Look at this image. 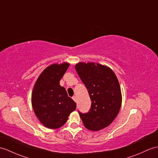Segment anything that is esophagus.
Returning <instances> with one entry per match:
<instances>
[{"mask_svg":"<svg viewBox=\"0 0 158 158\" xmlns=\"http://www.w3.org/2000/svg\"><path fill=\"white\" fill-rule=\"evenodd\" d=\"M72 98H73V100H74L75 102H77V97L76 96H73Z\"/></svg>","mask_w":158,"mask_h":158,"instance_id":"obj_1","label":"esophagus"}]
</instances>
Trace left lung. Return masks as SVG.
Listing matches in <instances>:
<instances>
[{"mask_svg": "<svg viewBox=\"0 0 158 158\" xmlns=\"http://www.w3.org/2000/svg\"><path fill=\"white\" fill-rule=\"evenodd\" d=\"M75 69L91 101L87 113L79 112L80 117L87 129L100 131L109 126L119 112L122 96L118 79L110 69L94 62H79Z\"/></svg>", "mask_w": 158, "mask_h": 158, "instance_id": "1", "label": "left lung"}]
</instances>
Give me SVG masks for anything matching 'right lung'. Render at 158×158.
Wrapping results in <instances>:
<instances>
[{
    "label": "right lung",
    "instance_id": "right-lung-1",
    "mask_svg": "<svg viewBox=\"0 0 158 158\" xmlns=\"http://www.w3.org/2000/svg\"><path fill=\"white\" fill-rule=\"evenodd\" d=\"M69 64H54L48 67L39 76L31 96L33 109L44 125L58 129L64 125L68 116L76 109V103L68 96L60 81Z\"/></svg>",
    "mask_w": 158,
    "mask_h": 158
}]
</instances>
